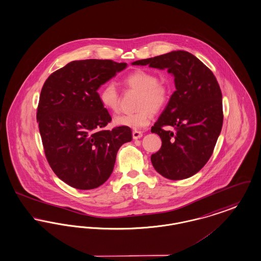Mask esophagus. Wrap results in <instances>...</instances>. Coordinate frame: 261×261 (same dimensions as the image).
Instances as JSON below:
<instances>
[{
    "mask_svg": "<svg viewBox=\"0 0 261 261\" xmlns=\"http://www.w3.org/2000/svg\"><path fill=\"white\" fill-rule=\"evenodd\" d=\"M132 136H133V139H140L142 136H143V133L142 132H140V131H137V130H135V131H133L132 132Z\"/></svg>",
    "mask_w": 261,
    "mask_h": 261,
    "instance_id": "esophagus-1",
    "label": "esophagus"
}]
</instances>
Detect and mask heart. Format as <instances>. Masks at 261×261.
Wrapping results in <instances>:
<instances>
[{"instance_id": "obj_1", "label": "heart", "mask_w": 261, "mask_h": 261, "mask_svg": "<svg viewBox=\"0 0 261 261\" xmlns=\"http://www.w3.org/2000/svg\"><path fill=\"white\" fill-rule=\"evenodd\" d=\"M123 84L129 90L139 92L134 113L121 114L114 118V123L132 129L147 127L153 119V113L164 110L170 99L169 83L160 81L152 72L136 70L123 79ZM102 108L110 112H117L120 107V96L115 85L108 82L97 92Z\"/></svg>"}]
</instances>
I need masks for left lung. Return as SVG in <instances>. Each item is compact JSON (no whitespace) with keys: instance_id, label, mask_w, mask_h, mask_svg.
Masks as SVG:
<instances>
[{"instance_id":"1","label":"left lung","mask_w":261,"mask_h":261,"mask_svg":"<svg viewBox=\"0 0 261 261\" xmlns=\"http://www.w3.org/2000/svg\"><path fill=\"white\" fill-rule=\"evenodd\" d=\"M133 65L167 68L174 76L176 91L151 130L162 139V147L151 161L166 178L179 180L192 176L209 161L222 130V92L217 79L199 59L182 50ZM165 126L174 130H167Z\"/></svg>"}]
</instances>
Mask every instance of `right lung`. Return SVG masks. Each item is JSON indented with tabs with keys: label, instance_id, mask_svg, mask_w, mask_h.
<instances>
[{
	"label": "right lung",
	"instance_id": "right-lung-1",
	"mask_svg": "<svg viewBox=\"0 0 261 261\" xmlns=\"http://www.w3.org/2000/svg\"><path fill=\"white\" fill-rule=\"evenodd\" d=\"M126 66L112 60L70 62L42 87L36 119L44 153L54 173L74 188L105 184L118 149L132 140L128 127L105 129L111 117L97 95V89Z\"/></svg>",
	"mask_w": 261,
	"mask_h": 261
}]
</instances>
